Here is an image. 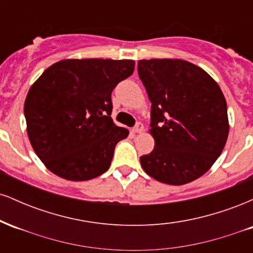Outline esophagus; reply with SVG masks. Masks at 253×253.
<instances>
[{"label":"esophagus","instance_id":"34e87169","mask_svg":"<svg viewBox=\"0 0 253 253\" xmlns=\"http://www.w3.org/2000/svg\"><path fill=\"white\" fill-rule=\"evenodd\" d=\"M132 130L134 133H141L144 130V126H143V124L141 123H136V125L134 127H133L132 128Z\"/></svg>","mask_w":253,"mask_h":253}]
</instances>
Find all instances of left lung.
Wrapping results in <instances>:
<instances>
[{
  "label": "left lung",
  "instance_id": "1",
  "mask_svg": "<svg viewBox=\"0 0 253 253\" xmlns=\"http://www.w3.org/2000/svg\"><path fill=\"white\" fill-rule=\"evenodd\" d=\"M151 103L155 149L140 157L147 175L182 185L201 177L221 155L228 136L227 104L215 81L182 59L139 60Z\"/></svg>",
  "mask_w": 253,
  "mask_h": 253
}]
</instances>
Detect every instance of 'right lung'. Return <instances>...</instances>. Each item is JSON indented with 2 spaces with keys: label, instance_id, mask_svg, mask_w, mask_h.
Listing matches in <instances>:
<instances>
[{
  "label": "right lung",
  "instance_id": "right-lung-1",
  "mask_svg": "<svg viewBox=\"0 0 253 253\" xmlns=\"http://www.w3.org/2000/svg\"><path fill=\"white\" fill-rule=\"evenodd\" d=\"M134 71V60L65 59L46 69L25 101L28 138L54 175L88 181L109 169L128 136L110 118L112 91Z\"/></svg>",
  "mask_w": 253,
  "mask_h": 253
}]
</instances>
